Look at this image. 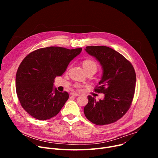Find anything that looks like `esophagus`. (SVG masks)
Returning a JSON list of instances; mask_svg holds the SVG:
<instances>
[{"label":"esophagus","instance_id":"obj_1","mask_svg":"<svg viewBox=\"0 0 158 158\" xmlns=\"http://www.w3.org/2000/svg\"><path fill=\"white\" fill-rule=\"evenodd\" d=\"M70 95L73 96V97H77V96H79V94H76V93H74V92H72V93L70 94Z\"/></svg>","mask_w":158,"mask_h":158}]
</instances>
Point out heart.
Listing matches in <instances>:
<instances>
[{"label": "heart", "instance_id": "heart-1", "mask_svg": "<svg viewBox=\"0 0 158 158\" xmlns=\"http://www.w3.org/2000/svg\"><path fill=\"white\" fill-rule=\"evenodd\" d=\"M82 66H83V68L86 72L89 71H94L95 72H96L97 70V63L93 60L88 59L84 60L82 61ZM76 86L77 88H79L80 85H76Z\"/></svg>", "mask_w": 158, "mask_h": 158}]
</instances>
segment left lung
<instances>
[{
	"label": "left lung",
	"instance_id": "obj_1",
	"mask_svg": "<svg viewBox=\"0 0 158 158\" xmlns=\"http://www.w3.org/2000/svg\"><path fill=\"white\" fill-rule=\"evenodd\" d=\"M85 51L102 66V78L95 92L104 94V98L97 101L89 95L85 114L96 125L113 123L127 113L132 103L136 86L135 69L126 58L108 47L88 46Z\"/></svg>",
	"mask_w": 158,
	"mask_h": 158
}]
</instances>
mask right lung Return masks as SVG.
<instances>
[{
  "instance_id": "right-lung-1",
  "label": "right lung",
  "mask_w": 158,
  "mask_h": 158,
  "mask_svg": "<svg viewBox=\"0 0 158 158\" xmlns=\"http://www.w3.org/2000/svg\"><path fill=\"white\" fill-rule=\"evenodd\" d=\"M81 51L48 47L36 50L23 60L16 74V91L22 107L32 117L45 120L59 113L69 95L54 87V79L61 76Z\"/></svg>"
}]
</instances>
